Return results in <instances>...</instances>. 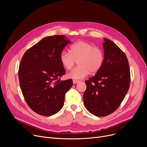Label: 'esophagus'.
<instances>
[{
  "label": "esophagus",
  "instance_id": "esophagus-1",
  "mask_svg": "<svg viewBox=\"0 0 147 147\" xmlns=\"http://www.w3.org/2000/svg\"><path fill=\"white\" fill-rule=\"evenodd\" d=\"M73 83H75V84L78 83L80 82V81H79V80H73Z\"/></svg>",
  "mask_w": 147,
  "mask_h": 147
}]
</instances>
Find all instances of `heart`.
<instances>
[{
  "mask_svg": "<svg viewBox=\"0 0 147 147\" xmlns=\"http://www.w3.org/2000/svg\"><path fill=\"white\" fill-rule=\"evenodd\" d=\"M61 63L65 69H71L76 61L79 66L68 73V78L83 79L90 73H97L103 65L104 53L101 48L85 41H79L72 45L70 52L63 51L60 54Z\"/></svg>",
  "mask_w": 147,
  "mask_h": 147,
  "instance_id": "b5f03b06",
  "label": "heart"
}]
</instances>
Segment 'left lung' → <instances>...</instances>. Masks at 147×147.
<instances>
[{
	"mask_svg": "<svg viewBox=\"0 0 147 147\" xmlns=\"http://www.w3.org/2000/svg\"><path fill=\"white\" fill-rule=\"evenodd\" d=\"M104 61L96 74L85 81L83 94L86 109L98 117L116 110L129 89L130 73L125 53L112 41L104 38Z\"/></svg>",
	"mask_w": 147,
	"mask_h": 147,
	"instance_id": "obj_1",
	"label": "left lung"
}]
</instances>
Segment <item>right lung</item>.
<instances>
[{"label":"right lung","instance_id":"right-lung-1","mask_svg":"<svg viewBox=\"0 0 147 147\" xmlns=\"http://www.w3.org/2000/svg\"><path fill=\"white\" fill-rule=\"evenodd\" d=\"M69 41L64 35L43 38L23 55L18 69L20 88L26 102L37 114L51 116L64 105L72 79L61 80L65 69L59 59Z\"/></svg>","mask_w":147,"mask_h":147}]
</instances>
